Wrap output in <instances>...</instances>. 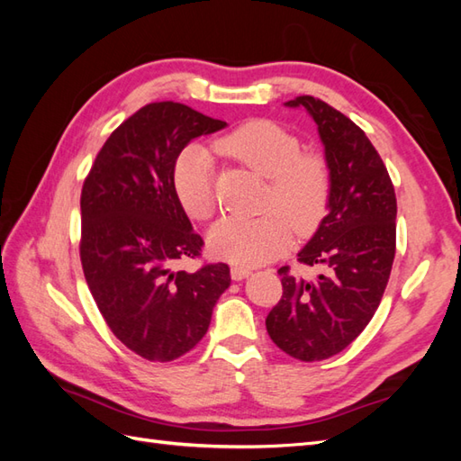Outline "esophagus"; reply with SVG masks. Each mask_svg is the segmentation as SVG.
<instances>
[{
    "label": "esophagus",
    "instance_id": "34e87169",
    "mask_svg": "<svg viewBox=\"0 0 461 461\" xmlns=\"http://www.w3.org/2000/svg\"><path fill=\"white\" fill-rule=\"evenodd\" d=\"M230 273H231V279L233 281H241V279H246L249 276L251 269L249 267H243V266H231Z\"/></svg>",
    "mask_w": 461,
    "mask_h": 461
}]
</instances>
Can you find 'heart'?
<instances>
[{
	"mask_svg": "<svg viewBox=\"0 0 461 461\" xmlns=\"http://www.w3.org/2000/svg\"><path fill=\"white\" fill-rule=\"evenodd\" d=\"M218 152L238 160L246 168L269 178L266 208L276 210L259 218L221 220L210 231L215 256L240 266L266 263L289 248L295 230L309 231L325 215L330 195V170L317 152L303 144L281 124L256 119L215 140ZM174 192L192 220L205 221L218 210L213 180V158L202 144H190L176 158L172 170Z\"/></svg>",
	"mask_w": 461,
	"mask_h": 461,
	"instance_id": "obj_1",
	"label": "heart"
}]
</instances>
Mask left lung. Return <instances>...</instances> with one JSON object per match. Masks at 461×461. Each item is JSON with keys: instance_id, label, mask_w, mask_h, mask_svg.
Returning <instances> with one entry per match:
<instances>
[{"instance_id": "8db88e82", "label": "left lung", "mask_w": 461, "mask_h": 461, "mask_svg": "<svg viewBox=\"0 0 461 461\" xmlns=\"http://www.w3.org/2000/svg\"><path fill=\"white\" fill-rule=\"evenodd\" d=\"M287 104L305 106L325 144L330 210L297 258L325 273L307 281L283 266V295L266 327L289 357L317 362L347 348L380 305L396 253V194L380 154L348 116L311 95Z\"/></svg>"}]
</instances>
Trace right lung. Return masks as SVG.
Instances as JSON below:
<instances>
[{
  "mask_svg": "<svg viewBox=\"0 0 461 461\" xmlns=\"http://www.w3.org/2000/svg\"><path fill=\"white\" fill-rule=\"evenodd\" d=\"M225 122L182 103H150L116 126L96 154L81 192V266L113 335L150 362L192 350L230 287L225 263L198 259L203 240L174 192L184 146Z\"/></svg>",
  "mask_w": 461,
  "mask_h": 461,
  "instance_id": "obj_1",
  "label": "right lung"
}]
</instances>
